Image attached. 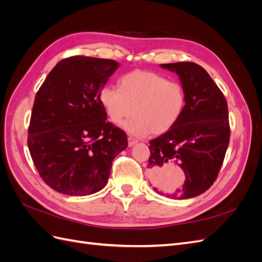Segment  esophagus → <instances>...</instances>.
<instances>
[{
	"label": "esophagus",
	"instance_id": "obj_1",
	"mask_svg": "<svg viewBox=\"0 0 262 262\" xmlns=\"http://www.w3.org/2000/svg\"><path fill=\"white\" fill-rule=\"evenodd\" d=\"M137 143H138V141L134 139V138H131V137L128 138V144H129L130 147H132L133 145H136Z\"/></svg>",
	"mask_w": 262,
	"mask_h": 262
}]
</instances>
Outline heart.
Listing matches in <instances>:
<instances>
[{"label": "heart", "mask_w": 262, "mask_h": 262, "mask_svg": "<svg viewBox=\"0 0 262 262\" xmlns=\"http://www.w3.org/2000/svg\"><path fill=\"white\" fill-rule=\"evenodd\" d=\"M99 102L109 120L121 122V128L134 137L156 136L177 124L186 107V93L178 82L149 71H133L120 80V89L105 85Z\"/></svg>", "instance_id": "heart-1"}]
</instances>
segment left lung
<instances>
[{"label": "left lung", "mask_w": 262, "mask_h": 262, "mask_svg": "<svg viewBox=\"0 0 262 262\" xmlns=\"http://www.w3.org/2000/svg\"><path fill=\"white\" fill-rule=\"evenodd\" d=\"M175 72L186 93V107L177 124L149 141L148 168L157 193L189 199L203 193L215 181L229 143L227 102L202 67L193 62L161 64ZM179 165L185 171L182 189L165 187V170Z\"/></svg>", "instance_id": "obj_1"}]
</instances>
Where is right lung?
<instances>
[{
    "instance_id": "obj_1",
    "label": "right lung",
    "mask_w": 262,
    "mask_h": 262,
    "mask_svg": "<svg viewBox=\"0 0 262 262\" xmlns=\"http://www.w3.org/2000/svg\"><path fill=\"white\" fill-rule=\"evenodd\" d=\"M119 63L75 55L60 61L36 94L28 148L47 185L83 196L104 188L115 157L128 147L126 134L113 123L99 92Z\"/></svg>"
}]
</instances>
